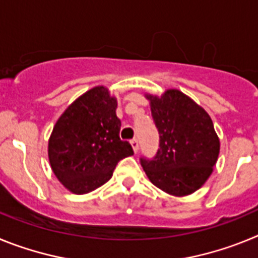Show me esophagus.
<instances>
[{"label": "esophagus", "instance_id": "34e87169", "mask_svg": "<svg viewBox=\"0 0 258 258\" xmlns=\"http://www.w3.org/2000/svg\"><path fill=\"white\" fill-rule=\"evenodd\" d=\"M131 145H132V147H133L134 152H138V149H140V142H138V140H137V138H133V140L131 141Z\"/></svg>", "mask_w": 258, "mask_h": 258}]
</instances>
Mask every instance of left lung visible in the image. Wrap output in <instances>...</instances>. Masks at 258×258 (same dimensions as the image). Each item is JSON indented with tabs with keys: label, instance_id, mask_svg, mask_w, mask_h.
<instances>
[{
	"label": "left lung",
	"instance_id": "left-lung-1",
	"mask_svg": "<svg viewBox=\"0 0 258 258\" xmlns=\"http://www.w3.org/2000/svg\"><path fill=\"white\" fill-rule=\"evenodd\" d=\"M159 132V150L140 159L150 181L160 190L183 197L208 179L220 154V140L208 113L179 90L161 98L147 95Z\"/></svg>",
	"mask_w": 258,
	"mask_h": 258
}]
</instances>
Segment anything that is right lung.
<instances>
[{"instance_id": "right-lung-1", "label": "right lung", "mask_w": 258, "mask_h": 258, "mask_svg": "<svg viewBox=\"0 0 258 258\" xmlns=\"http://www.w3.org/2000/svg\"><path fill=\"white\" fill-rule=\"evenodd\" d=\"M117 102L104 86L77 98L58 118L49 140V161L56 178L74 194H88L112 177L124 157L133 155L120 140Z\"/></svg>"}]
</instances>
